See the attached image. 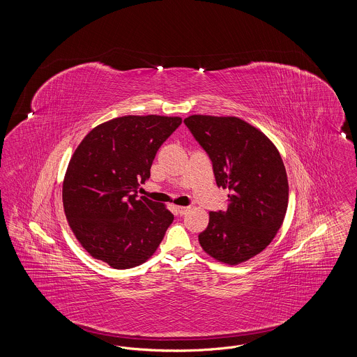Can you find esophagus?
Returning <instances> with one entry per match:
<instances>
[{
  "mask_svg": "<svg viewBox=\"0 0 357 357\" xmlns=\"http://www.w3.org/2000/svg\"><path fill=\"white\" fill-rule=\"evenodd\" d=\"M175 210H176V213H178L179 215H185L187 211L190 210V207H187V206H176Z\"/></svg>",
  "mask_w": 357,
  "mask_h": 357,
  "instance_id": "1",
  "label": "esophagus"
}]
</instances>
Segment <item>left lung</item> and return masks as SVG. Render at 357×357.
Returning a JSON list of instances; mask_svg holds the SVG:
<instances>
[{"instance_id": "1", "label": "left lung", "mask_w": 357, "mask_h": 357, "mask_svg": "<svg viewBox=\"0 0 357 357\" xmlns=\"http://www.w3.org/2000/svg\"><path fill=\"white\" fill-rule=\"evenodd\" d=\"M187 128L208 153L218 187L229 188L226 211H210L199 236L214 259L238 265L275 237L288 208V175L272 140L236 116L191 115Z\"/></svg>"}]
</instances>
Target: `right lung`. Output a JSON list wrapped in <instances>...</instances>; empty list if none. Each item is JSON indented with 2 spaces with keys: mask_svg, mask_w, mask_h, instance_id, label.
<instances>
[{
  "mask_svg": "<svg viewBox=\"0 0 357 357\" xmlns=\"http://www.w3.org/2000/svg\"><path fill=\"white\" fill-rule=\"evenodd\" d=\"M179 116L127 115L89 131L69 160L63 204L85 250L114 269H130L156 252L174 215L136 190L150 178L159 147Z\"/></svg>",
  "mask_w": 357,
  "mask_h": 357,
  "instance_id": "1",
  "label": "right lung"
}]
</instances>
